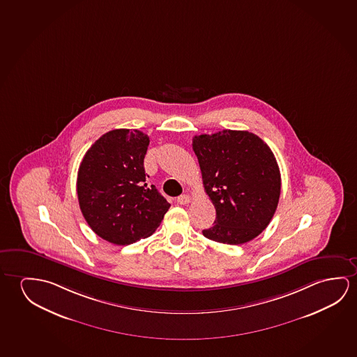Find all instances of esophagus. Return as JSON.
Listing matches in <instances>:
<instances>
[{"label":"esophagus","instance_id":"1","mask_svg":"<svg viewBox=\"0 0 357 357\" xmlns=\"http://www.w3.org/2000/svg\"><path fill=\"white\" fill-rule=\"evenodd\" d=\"M176 202H178V204H181V205H185V204L190 203V197L187 195V194H184V195H181L179 198L176 199Z\"/></svg>","mask_w":357,"mask_h":357}]
</instances>
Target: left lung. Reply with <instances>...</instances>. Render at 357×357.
<instances>
[{
  "label": "left lung",
  "mask_w": 357,
  "mask_h": 357,
  "mask_svg": "<svg viewBox=\"0 0 357 357\" xmlns=\"http://www.w3.org/2000/svg\"><path fill=\"white\" fill-rule=\"evenodd\" d=\"M204 188L216 210L213 241L241 245L268 226L280 202V172L275 154L248 131L224 130L192 138Z\"/></svg>",
  "instance_id": "left-lung-1"
}]
</instances>
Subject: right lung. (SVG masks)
<instances>
[{
  "instance_id": "add662e5",
  "label": "right lung",
  "mask_w": 357,
  "mask_h": 357,
  "mask_svg": "<svg viewBox=\"0 0 357 357\" xmlns=\"http://www.w3.org/2000/svg\"><path fill=\"white\" fill-rule=\"evenodd\" d=\"M149 144L138 130H112L93 143L79 167L80 210L91 230L111 243L125 246L151 236L169 208L155 187L144 183Z\"/></svg>"
}]
</instances>
